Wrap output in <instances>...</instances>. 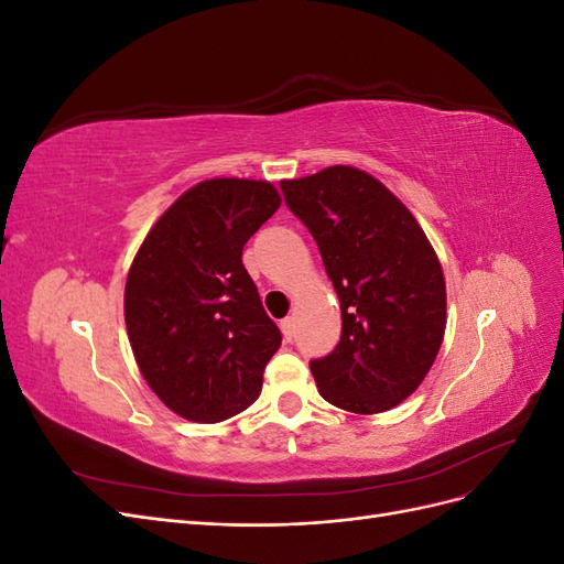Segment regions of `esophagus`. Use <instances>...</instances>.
Segmentation results:
<instances>
[{"label":"esophagus","mask_w":564,"mask_h":564,"mask_svg":"<svg viewBox=\"0 0 564 564\" xmlns=\"http://www.w3.org/2000/svg\"><path fill=\"white\" fill-rule=\"evenodd\" d=\"M280 327H282L284 340H292V338H294V334H296V322H294V317H284V319L280 322Z\"/></svg>","instance_id":"34e87169"}]
</instances>
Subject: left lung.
<instances>
[{"label": "left lung", "instance_id": "left-lung-1", "mask_svg": "<svg viewBox=\"0 0 564 564\" xmlns=\"http://www.w3.org/2000/svg\"><path fill=\"white\" fill-rule=\"evenodd\" d=\"M340 301V340L311 362L319 395L381 414L423 383L447 327V286L414 214L371 174L334 164L282 181Z\"/></svg>", "mask_w": 564, "mask_h": 564}]
</instances>
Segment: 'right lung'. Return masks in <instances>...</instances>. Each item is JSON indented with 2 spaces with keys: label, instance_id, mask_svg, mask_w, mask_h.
Returning <instances> with one entry per match:
<instances>
[{
  "label": "right lung",
  "instance_id": "1",
  "mask_svg": "<svg viewBox=\"0 0 564 564\" xmlns=\"http://www.w3.org/2000/svg\"><path fill=\"white\" fill-rule=\"evenodd\" d=\"M280 204L270 181H202L155 220L133 256L124 322L135 365L187 421H226L261 395L282 334L242 249Z\"/></svg>",
  "mask_w": 564,
  "mask_h": 564
}]
</instances>
